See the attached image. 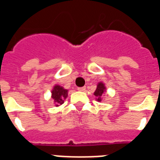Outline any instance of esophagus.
Wrapping results in <instances>:
<instances>
[{
    "mask_svg": "<svg viewBox=\"0 0 160 160\" xmlns=\"http://www.w3.org/2000/svg\"><path fill=\"white\" fill-rule=\"evenodd\" d=\"M77 89H78V91H80V92H84L85 91L86 88L85 87H80V88H78Z\"/></svg>",
    "mask_w": 160,
    "mask_h": 160,
    "instance_id": "34e87169",
    "label": "esophagus"
}]
</instances>
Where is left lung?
Wrapping results in <instances>:
<instances>
[{
  "label": "left lung",
  "instance_id": "left-lung-1",
  "mask_svg": "<svg viewBox=\"0 0 160 160\" xmlns=\"http://www.w3.org/2000/svg\"><path fill=\"white\" fill-rule=\"evenodd\" d=\"M106 92V87H105V84L103 82H99L97 85V88H96L95 92H94V96L96 97V100L98 102H101L102 101L103 96L105 92Z\"/></svg>",
  "mask_w": 160,
  "mask_h": 160
}]
</instances>
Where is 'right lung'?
<instances>
[{"label":"right lung","instance_id":"1","mask_svg":"<svg viewBox=\"0 0 160 160\" xmlns=\"http://www.w3.org/2000/svg\"><path fill=\"white\" fill-rule=\"evenodd\" d=\"M51 92V99L54 101V104L56 107L63 105L68 95V90L65 89L63 87L59 84H55Z\"/></svg>","mask_w":160,"mask_h":160}]
</instances>
